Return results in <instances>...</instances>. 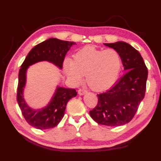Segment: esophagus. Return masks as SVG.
I'll return each instance as SVG.
<instances>
[{"label":"esophagus","mask_w":161,"mask_h":161,"mask_svg":"<svg viewBox=\"0 0 161 161\" xmlns=\"http://www.w3.org/2000/svg\"><path fill=\"white\" fill-rule=\"evenodd\" d=\"M87 93V91L85 90V89H80L78 90V94L80 95H84V94Z\"/></svg>","instance_id":"obj_1"}]
</instances>
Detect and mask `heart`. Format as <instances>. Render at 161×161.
Returning a JSON list of instances; mask_svg holds the SVG:
<instances>
[{
    "label": "heart",
    "instance_id": "b5f03b06",
    "mask_svg": "<svg viewBox=\"0 0 161 161\" xmlns=\"http://www.w3.org/2000/svg\"><path fill=\"white\" fill-rule=\"evenodd\" d=\"M121 56L114 49L101 50L86 45L66 60L64 69L67 77L79 83L86 75V83L93 90L102 91L115 83L121 69Z\"/></svg>",
    "mask_w": 161,
    "mask_h": 161
}]
</instances>
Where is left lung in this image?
<instances>
[{
  "label": "left lung",
  "mask_w": 161,
  "mask_h": 161,
  "mask_svg": "<svg viewBox=\"0 0 161 161\" xmlns=\"http://www.w3.org/2000/svg\"><path fill=\"white\" fill-rule=\"evenodd\" d=\"M104 45L120 53L126 73L109 90L97 94L98 103L89 114L99 124L122 126L131 121L143 99L148 69L139 52L130 45L122 41Z\"/></svg>",
  "instance_id": "obj_1"
}]
</instances>
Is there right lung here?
<instances>
[{"instance_id":"right-lung-1","label":"right lung","mask_w":161,"mask_h":161,"mask_svg":"<svg viewBox=\"0 0 161 161\" xmlns=\"http://www.w3.org/2000/svg\"><path fill=\"white\" fill-rule=\"evenodd\" d=\"M74 45H76L74 42L50 38L35 46L21 65L18 75L17 102L25 121L36 129H48L58 126L63 118L67 102L72 97L77 96V93L75 89L58 86L46 107L40 109H33L27 104L23 97L27 69L31 65L42 61L51 62L62 69L65 55Z\"/></svg>"}]
</instances>
